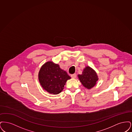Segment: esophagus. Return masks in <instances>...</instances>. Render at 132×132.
<instances>
[{
  "mask_svg": "<svg viewBox=\"0 0 132 132\" xmlns=\"http://www.w3.org/2000/svg\"><path fill=\"white\" fill-rule=\"evenodd\" d=\"M71 77L72 78H73V79H75L76 78V77H77V75H76V74H72V75H71Z\"/></svg>",
  "mask_w": 132,
  "mask_h": 132,
  "instance_id": "esophagus-1",
  "label": "esophagus"
}]
</instances>
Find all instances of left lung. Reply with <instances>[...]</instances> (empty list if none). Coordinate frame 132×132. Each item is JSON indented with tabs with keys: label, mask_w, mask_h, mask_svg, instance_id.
Wrapping results in <instances>:
<instances>
[{
	"label": "left lung",
	"mask_w": 132,
	"mask_h": 132,
	"mask_svg": "<svg viewBox=\"0 0 132 132\" xmlns=\"http://www.w3.org/2000/svg\"><path fill=\"white\" fill-rule=\"evenodd\" d=\"M78 77L82 86L88 89L94 87L98 80L96 72L89 66H86L83 70L82 74H79Z\"/></svg>",
	"instance_id": "obj_1"
}]
</instances>
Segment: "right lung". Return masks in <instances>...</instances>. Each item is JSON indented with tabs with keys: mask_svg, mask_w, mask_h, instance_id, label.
I'll list each match as a JSON object with an SVG mask.
<instances>
[{
	"mask_svg": "<svg viewBox=\"0 0 132 132\" xmlns=\"http://www.w3.org/2000/svg\"><path fill=\"white\" fill-rule=\"evenodd\" d=\"M38 80L43 89L50 94H59L63 90L68 80L67 73L60 68L59 65L48 61L41 67L38 72Z\"/></svg>",
	"mask_w": 132,
	"mask_h": 132,
	"instance_id": "1",
	"label": "right lung"
}]
</instances>
